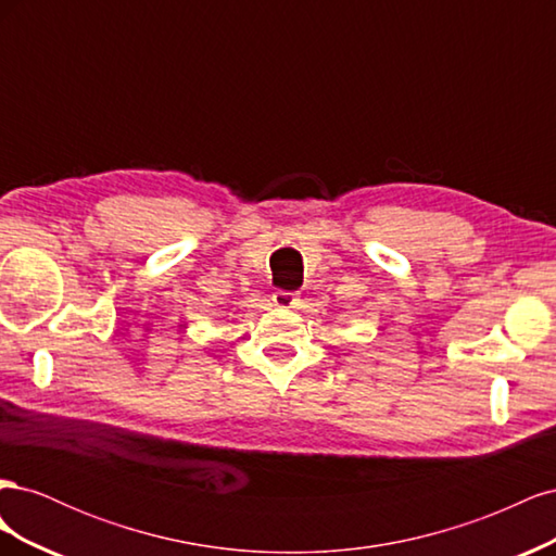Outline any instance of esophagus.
Here are the masks:
<instances>
[{"instance_id": "esophagus-1", "label": "esophagus", "mask_w": 556, "mask_h": 556, "mask_svg": "<svg viewBox=\"0 0 556 556\" xmlns=\"http://www.w3.org/2000/svg\"><path fill=\"white\" fill-rule=\"evenodd\" d=\"M274 304H276L278 308H294V306L299 304V296H296L294 292H282V290H278V292L274 294Z\"/></svg>"}]
</instances>
